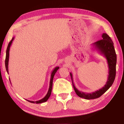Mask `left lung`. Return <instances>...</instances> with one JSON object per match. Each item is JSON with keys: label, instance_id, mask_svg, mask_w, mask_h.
<instances>
[{"label": "left lung", "instance_id": "1", "mask_svg": "<svg viewBox=\"0 0 124 124\" xmlns=\"http://www.w3.org/2000/svg\"><path fill=\"white\" fill-rule=\"evenodd\" d=\"M102 39L98 40L93 44L95 49L98 51L99 53L103 55L106 57L108 66V79L106 84L102 88L99 90L95 91L91 93H84L78 90L74 86L73 75L72 73H70V75L72 81V85L74 91L79 97L84 98L85 99H94L99 98L104 93L109 89V88L112 85L116 77V66L117 62V56L115 50L113 46L112 40L106 33L102 34Z\"/></svg>", "mask_w": 124, "mask_h": 124}]
</instances>
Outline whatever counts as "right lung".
<instances>
[{"label": "right lung", "instance_id": "1", "mask_svg": "<svg viewBox=\"0 0 124 124\" xmlns=\"http://www.w3.org/2000/svg\"><path fill=\"white\" fill-rule=\"evenodd\" d=\"M14 39V37H13L11 41L9 42V44H8L7 48V51H6V60H5V65H6V69L7 73H8V62H9V50H10V47L12 45V43L13 40ZM59 69V67H55V68L54 69V70H52V72L51 73V78H50V86H49V89H48V91L47 92L46 95L45 97L43 98H42V99L39 100V101H29V100H26L27 101H29L30 103H36V104H39V103H42L43 102H45L48 99L49 97H50L51 94V91H52V81H53V79H54V77L55 76V74L56 73V72H57V70ZM10 81V79H9Z\"/></svg>", "mask_w": 124, "mask_h": 124}]
</instances>
